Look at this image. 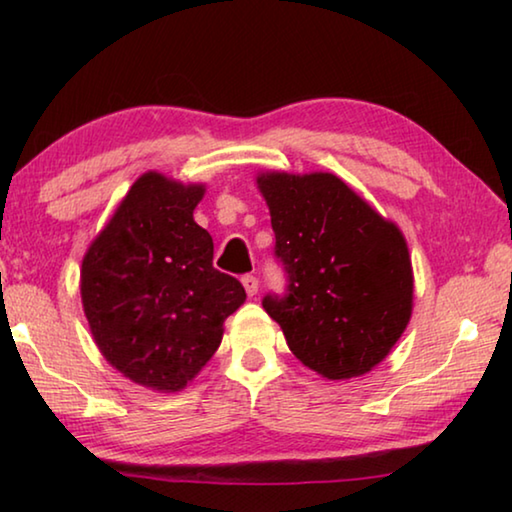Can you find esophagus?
Wrapping results in <instances>:
<instances>
[{"instance_id": "esophagus-1", "label": "esophagus", "mask_w": 512, "mask_h": 512, "mask_svg": "<svg viewBox=\"0 0 512 512\" xmlns=\"http://www.w3.org/2000/svg\"><path fill=\"white\" fill-rule=\"evenodd\" d=\"M241 284H244L248 296H255L257 289H259V280L255 275H244V277H241Z\"/></svg>"}]
</instances>
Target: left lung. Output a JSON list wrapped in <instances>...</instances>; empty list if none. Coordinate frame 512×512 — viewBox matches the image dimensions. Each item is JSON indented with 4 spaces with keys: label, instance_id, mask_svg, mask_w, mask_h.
<instances>
[{
    "label": "left lung",
    "instance_id": "1",
    "mask_svg": "<svg viewBox=\"0 0 512 512\" xmlns=\"http://www.w3.org/2000/svg\"><path fill=\"white\" fill-rule=\"evenodd\" d=\"M257 187L289 280L284 296L262 300L266 314L309 370L366 375L411 320L413 268L400 228L334 173L266 171Z\"/></svg>",
    "mask_w": 512,
    "mask_h": 512
}]
</instances>
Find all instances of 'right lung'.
I'll return each instance as SVG.
<instances>
[{
  "label": "right lung",
  "instance_id": "right-lung-1",
  "mask_svg": "<svg viewBox=\"0 0 512 512\" xmlns=\"http://www.w3.org/2000/svg\"><path fill=\"white\" fill-rule=\"evenodd\" d=\"M205 185L149 171L128 189L81 266V300L94 343L135 384L176 393L223 339L246 300L237 277L212 266L210 232L194 221Z\"/></svg>",
  "mask_w": 512,
  "mask_h": 512
}]
</instances>
